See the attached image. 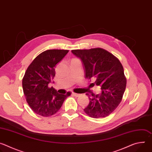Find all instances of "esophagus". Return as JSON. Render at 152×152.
<instances>
[{
    "mask_svg": "<svg viewBox=\"0 0 152 152\" xmlns=\"http://www.w3.org/2000/svg\"><path fill=\"white\" fill-rule=\"evenodd\" d=\"M72 94H73V96H74L75 97H79V96H80V94H77V93H72Z\"/></svg>",
    "mask_w": 152,
    "mask_h": 152,
    "instance_id": "1",
    "label": "esophagus"
}]
</instances>
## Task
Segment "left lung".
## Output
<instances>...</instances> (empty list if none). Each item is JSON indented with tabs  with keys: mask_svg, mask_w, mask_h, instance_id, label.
Returning a JSON list of instances; mask_svg holds the SVG:
<instances>
[{
	"mask_svg": "<svg viewBox=\"0 0 152 152\" xmlns=\"http://www.w3.org/2000/svg\"><path fill=\"white\" fill-rule=\"evenodd\" d=\"M72 52L81 60L85 77L95 79L91 86H101L100 94H86L90 103L83 111L94 118L108 116L120 103L126 89V79L121 62L112 53L101 48L72 50Z\"/></svg>",
	"mask_w": 152,
	"mask_h": 152,
	"instance_id": "left-lung-1",
	"label": "left lung"
}]
</instances>
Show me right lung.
<instances>
[{"mask_svg":"<svg viewBox=\"0 0 152 152\" xmlns=\"http://www.w3.org/2000/svg\"><path fill=\"white\" fill-rule=\"evenodd\" d=\"M69 52L68 50H48L38 55L28 67L22 80L23 93L32 110L42 117L56 113L71 93H57L48 85L55 76L56 65Z\"/></svg>","mask_w":152,"mask_h":152,"instance_id":"right-lung-1","label":"right lung"}]
</instances>
